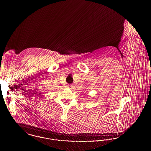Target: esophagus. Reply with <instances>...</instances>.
I'll return each mask as SVG.
<instances>
[{
	"label": "esophagus",
	"mask_w": 151,
	"mask_h": 151,
	"mask_svg": "<svg viewBox=\"0 0 151 151\" xmlns=\"http://www.w3.org/2000/svg\"><path fill=\"white\" fill-rule=\"evenodd\" d=\"M66 87L67 88H69V89H72V88H73V86H72V85H67L66 86Z\"/></svg>",
	"instance_id": "1"
}]
</instances>
